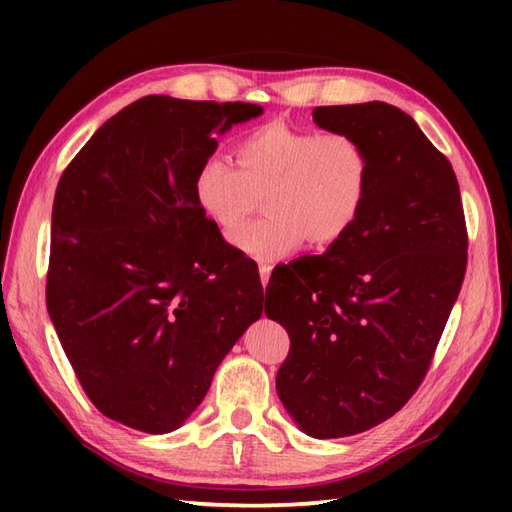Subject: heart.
I'll return each mask as SVG.
<instances>
[{
	"instance_id": "obj_1",
	"label": "heart",
	"mask_w": 512,
	"mask_h": 512,
	"mask_svg": "<svg viewBox=\"0 0 512 512\" xmlns=\"http://www.w3.org/2000/svg\"><path fill=\"white\" fill-rule=\"evenodd\" d=\"M308 187L317 198V222H339L345 211V178L334 158H314L308 169Z\"/></svg>"
}]
</instances>
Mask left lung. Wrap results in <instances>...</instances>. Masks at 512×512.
I'll list each match as a JSON object with an SVG mask.
<instances>
[{"label": "left lung", "mask_w": 512, "mask_h": 512, "mask_svg": "<svg viewBox=\"0 0 512 512\" xmlns=\"http://www.w3.org/2000/svg\"><path fill=\"white\" fill-rule=\"evenodd\" d=\"M228 127L215 101L145 96L96 129L54 195L46 297L63 352L103 416L154 436L182 427L262 317L257 264L198 195Z\"/></svg>", "instance_id": "left-lung-1"}]
</instances>
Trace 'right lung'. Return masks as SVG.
Listing matches in <instances>:
<instances>
[{"mask_svg": "<svg viewBox=\"0 0 512 512\" xmlns=\"http://www.w3.org/2000/svg\"><path fill=\"white\" fill-rule=\"evenodd\" d=\"M312 118L356 147L361 198L323 255L273 270L266 314L290 334L277 394L325 440L376 427L420 387L460 295L466 226L451 162L409 114L372 101Z\"/></svg>", "mask_w": 512, "mask_h": 512, "instance_id": "1", "label": "right lung"}]
</instances>
